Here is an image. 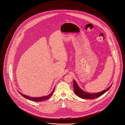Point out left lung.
I'll list each match as a JSON object with an SVG mask.
<instances>
[{"mask_svg": "<svg viewBox=\"0 0 125 125\" xmlns=\"http://www.w3.org/2000/svg\"><path fill=\"white\" fill-rule=\"evenodd\" d=\"M112 84L106 90L103 91L101 92H98L96 93H89L87 92H86L82 90L80 87H79L76 82V81L73 80V87L74 90V92L76 94V95H77L79 97H80L82 99H93L97 98L98 97H99L100 96L103 95L104 93H105L107 91L110 89V88L111 87Z\"/></svg>", "mask_w": 125, "mask_h": 125, "instance_id": "left-lung-1", "label": "left lung"}]
</instances>
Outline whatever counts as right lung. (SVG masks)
<instances>
[{
    "instance_id": "1",
    "label": "right lung",
    "mask_w": 125,
    "mask_h": 125,
    "mask_svg": "<svg viewBox=\"0 0 125 125\" xmlns=\"http://www.w3.org/2000/svg\"><path fill=\"white\" fill-rule=\"evenodd\" d=\"M54 89H55V88L53 89L52 92L50 94H49V95H48L46 96H43V97H29V96H26V95H25L23 94H22L20 92H18L20 94H21V95H22V96L24 97L25 98H26V99H27L29 100L33 101H35V102H41V101H45V100H48V99H49L51 97V96L53 95V94L54 93Z\"/></svg>"
}]
</instances>
